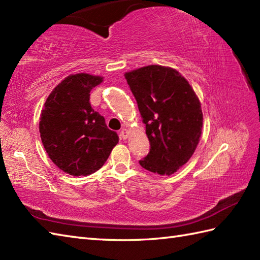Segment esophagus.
Instances as JSON below:
<instances>
[{
  "mask_svg": "<svg viewBox=\"0 0 260 260\" xmlns=\"http://www.w3.org/2000/svg\"><path fill=\"white\" fill-rule=\"evenodd\" d=\"M119 136H120V139H123V140H126L127 137H128V131H127L126 128H123L120 131V133H119Z\"/></svg>",
  "mask_w": 260,
  "mask_h": 260,
  "instance_id": "obj_1",
  "label": "esophagus"
}]
</instances>
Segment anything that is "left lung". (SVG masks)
Instances as JSON below:
<instances>
[{
  "label": "left lung",
  "mask_w": 260,
  "mask_h": 260,
  "mask_svg": "<svg viewBox=\"0 0 260 260\" xmlns=\"http://www.w3.org/2000/svg\"><path fill=\"white\" fill-rule=\"evenodd\" d=\"M146 125L150 152L142 168L171 175L189 161L200 140L202 110L194 90L172 68L152 64L125 74Z\"/></svg>",
  "instance_id": "1"
}]
</instances>
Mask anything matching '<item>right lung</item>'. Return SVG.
<instances>
[{
    "mask_svg": "<svg viewBox=\"0 0 260 260\" xmlns=\"http://www.w3.org/2000/svg\"><path fill=\"white\" fill-rule=\"evenodd\" d=\"M103 78L88 74L67 77L45 103L39 131L49 157L70 175H89L101 169L118 143L103 116L91 108L90 91Z\"/></svg>",
    "mask_w": 260,
    "mask_h": 260,
    "instance_id": "obj_1",
    "label": "right lung"
}]
</instances>
